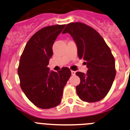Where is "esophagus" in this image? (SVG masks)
<instances>
[{"mask_svg": "<svg viewBox=\"0 0 130 130\" xmlns=\"http://www.w3.org/2000/svg\"><path fill=\"white\" fill-rule=\"evenodd\" d=\"M71 72H72V75H75V71H73V70H72L71 71Z\"/></svg>", "mask_w": 130, "mask_h": 130, "instance_id": "1", "label": "esophagus"}]
</instances>
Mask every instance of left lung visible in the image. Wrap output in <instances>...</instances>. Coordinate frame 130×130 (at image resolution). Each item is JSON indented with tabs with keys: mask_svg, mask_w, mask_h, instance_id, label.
I'll return each mask as SVG.
<instances>
[{
	"mask_svg": "<svg viewBox=\"0 0 130 130\" xmlns=\"http://www.w3.org/2000/svg\"><path fill=\"white\" fill-rule=\"evenodd\" d=\"M63 34L71 35L80 59L85 60L87 73L76 72L81 82L76 87L79 98L87 102L100 101L110 90L116 75L115 61L105 40L90 26L82 23L66 25Z\"/></svg>",
	"mask_w": 130,
	"mask_h": 130,
	"instance_id": "left-lung-1",
	"label": "left lung"
}]
</instances>
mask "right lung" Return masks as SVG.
<instances>
[{
    "label": "right lung",
    "instance_id": "add662e5",
    "mask_svg": "<svg viewBox=\"0 0 130 130\" xmlns=\"http://www.w3.org/2000/svg\"><path fill=\"white\" fill-rule=\"evenodd\" d=\"M64 27L65 25H57L40 29L28 40L21 56L18 70L21 88L28 99L41 109L59 105L72 74L68 68L55 72L47 67L53 45Z\"/></svg>",
    "mask_w": 130,
    "mask_h": 130
}]
</instances>
